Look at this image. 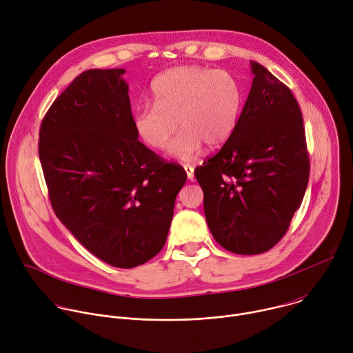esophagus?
Here are the masks:
<instances>
[{"label": "esophagus", "mask_w": 353, "mask_h": 353, "mask_svg": "<svg viewBox=\"0 0 353 353\" xmlns=\"http://www.w3.org/2000/svg\"><path fill=\"white\" fill-rule=\"evenodd\" d=\"M184 170L187 173L188 180H194V168L190 166V165H184Z\"/></svg>", "instance_id": "esophagus-1"}]
</instances>
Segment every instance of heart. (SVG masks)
<instances>
[{
	"label": "heart",
	"instance_id": "b5f03b06",
	"mask_svg": "<svg viewBox=\"0 0 353 353\" xmlns=\"http://www.w3.org/2000/svg\"><path fill=\"white\" fill-rule=\"evenodd\" d=\"M154 105H141L132 113L138 138L152 149H162L177 131L169 155L194 159L207 143L222 146L233 134L241 106L243 88L228 71L181 65L159 74L150 85Z\"/></svg>",
	"mask_w": 353,
	"mask_h": 353
}]
</instances>
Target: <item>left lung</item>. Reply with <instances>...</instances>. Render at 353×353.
Returning <instances> with one entry per match:
<instances>
[{
    "instance_id": "obj_1",
    "label": "left lung",
    "mask_w": 353,
    "mask_h": 353,
    "mask_svg": "<svg viewBox=\"0 0 353 353\" xmlns=\"http://www.w3.org/2000/svg\"><path fill=\"white\" fill-rule=\"evenodd\" d=\"M253 85L232 137L194 174L214 239L236 254H261L286 233L303 201L310 161L290 89L251 61Z\"/></svg>"
}]
</instances>
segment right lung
I'll return each mask as SVG.
<instances>
[{"mask_svg":"<svg viewBox=\"0 0 353 353\" xmlns=\"http://www.w3.org/2000/svg\"><path fill=\"white\" fill-rule=\"evenodd\" d=\"M125 70H88L54 100L39 132L50 203L93 256L134 268L163 248L184 169L138 141Z\"/></svg>","mask_w":353,"mask_h":353,"instance_id":"right-lung-1","label":"right lung"}]
</instances>
